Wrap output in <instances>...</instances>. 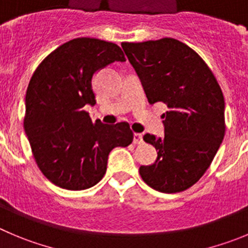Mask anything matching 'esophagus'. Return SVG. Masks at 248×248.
I'll list each match as a JSON object with an SVG mask.
<instances>
[{
  "label": "esophagus",
  "mask_w": 248,
  "mask_h": 248,
  "mask_svg": "<svg viewBox=\"0 0 248 248\" xmlns=\"http://www.w3.org/2000/svg\"><path fill=\"white\" fill-rule=\"evenodd\" d=\"M133 143H135V144H140V143H143V136L140 135V133H135V135H133Z\"/></svg>",
  "instance_id": "esophagus-1"
}]
</instances>
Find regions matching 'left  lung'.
Here are the masks:
<instances>
[{
    "mask_svg": "<svg viewBox=\"0 0 248 248\" xmlns=\"http://www.w3.org/2000/svg\"><path fill=\"white\" fill-rule=\"evenodd\" d=\"M150 104H166L163 138L144 135L158 158L140 166L143 181L163 193L193 186L204 175L225 135V101L204 60L172 38L122 43Z\"/></svg>",
    "mask_w": 248,
    "mask_h": 248,
    "instance_id": "8db88e82",
    "label": "left lung"
}]
</instances>
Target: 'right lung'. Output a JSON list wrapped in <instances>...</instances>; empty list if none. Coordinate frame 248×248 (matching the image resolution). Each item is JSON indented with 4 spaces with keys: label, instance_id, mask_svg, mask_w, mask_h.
I'll list each match as a JSON object with an SVG mask.
<instances>
[{
    "label": "right lung",
    "instance_id": "add662e5",
    "mask_svg": "<svg viewBox=\"0 0 248 248\" xmlns=\"http://www.w3.org/2000/svg\"><path fill=\"white\" fill-rule=\"evenodd\" d=\"M115 61H126L119 45L77 38L48 54L30 79L25 135L38 168L61 188L80 191L96 185L106 172L108 153L133 140L127 122H93L84 110L96 103L94 73Z\"/></svg>",
    "mask_w": 248,
    "mask_h": 248
}]
</instances>
